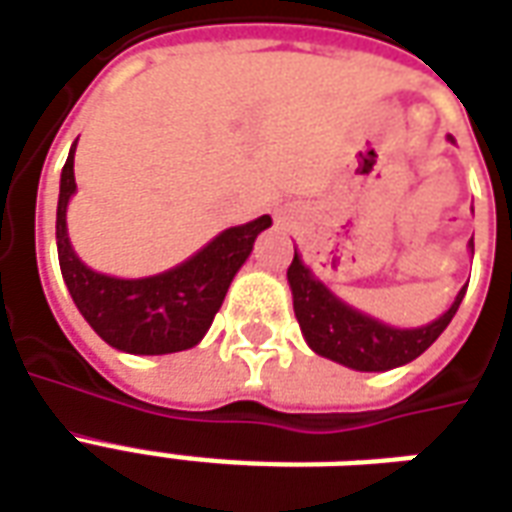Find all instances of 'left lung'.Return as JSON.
<instances>
[{"label": "left lung", "mask_w": 512, "mask_h": 512, "mask_svg": "<svg viewBox=\"0 0 512 512\" xmlns=\"http://www.w3.org/2000/svg\"><path fill=\"white\" fill-rule=\"evenodd\" d=\"M474 252V244L469 241ZM288 282L293 290V312L301 326V334L315 354L332 362L354 367L362 373L392 370L425 354L439 334L450 326L458 312L466 288L455 296L452 307L441 318L419 329H395L386 323L356 312L334 296L323 282L312 277V271L301 263L299 252H293L288 268Z\"/></svg>", "instance_id": "8db88e82"}]
</instances>
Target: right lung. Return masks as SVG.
<instances>
[{
  "label": "right lung",
  "instance_id": "add662e5",
  "mask_svg": "<svg viewBox=\"0 0 512 512\" xmlns=\"http://www.w3.org/2000/svg\"><path fill=\"white\" fill-rule=\"evenodd\" d=\"M73 150L62 167L57 202V255L73 304L101 340L126 354H175L200 343L222 307L235 271L271 227V216L230 227L186 263L145 279H117L87 268L73 252L65 227L68 200L76 191Z\"/></svg>",
  "mask_w": 512,
  "mask_h": 512
}]
</instances>
